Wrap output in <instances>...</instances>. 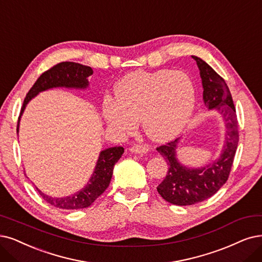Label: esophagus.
Wrapping results in <instances>:
<instances>
[{"instance_id":"1","label":"esophagus","mask_w":262,"mask_h":262,"mask_svg":"<svg viewBox=\"0 0 262 262\" xmlns=\"http://www.w3.org/2000/svg\"><path fill=\"white\" fill-rule=\"evenodd\" d=\"M148 151H149L148 147H144V146H134L129 148V152L132 153H148Z\"/></svg>"}]
</instances>
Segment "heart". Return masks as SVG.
Here are the masks:
<instances>
[{
    "mask_svg": "<svg viewBox=\"0 0 262 262\" xmlns=\"http://www.w3.org/2000/svg\"><path fill=\"white\" fill-rule=\"evenodd\" d=\"M115 99L104 97L102 118L120 134H129L142 122L147 136L171 140L185 129L195 106V86L181 71H135L114 86Z\"/></svg>",
    "mask_w": 262,
    "mask_h": 262,
    "instance_id": "1",
    "label": "heart"
}]
</instances>
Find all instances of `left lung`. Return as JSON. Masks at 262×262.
<instances>
[{"instance_id": "8db88e82", "label": "left lung", "mask_w": 262, "mask_h": 262, "mask_svg": "<svg viewBox=\"0 0 262 262\" xmlns=\"http://www.w3.org/2000/svg\"><path fill=\"white\" fill-rule=\"evenodd\" d=\"M196 61L203 86V101L208 110H216L225 122L226 137L221 153L214 162L201 167H190L177 158L180 138L157 150L168 165L166 177L157 190L170 204L187 206L212 196L225 185L233 164L238 143V129L235 106L225 80L200 57Z\"/></svg>"}]
</instances>
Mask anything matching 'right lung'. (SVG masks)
I'll use <instances>...</instances> for the list:
<instances>
[{"label":"right lung","instance_id":"right-lung-1","mask_svg":"<svg viewBox=\"0 0 262 262\" xmlns=\"http://www.w3.org/2000/svg\"><path fill=\"white\" fill-rule=\"evenodd\" d=\"M93 74V69L89 66L81 63L64 61L54 66L52 69L44 72L28 92L24 100L20 115L18 118L17 134L19 133V123L27 104L30 102L36 95L47 90L64 87V89L74 90H87L89 89V77ZM124 153L123 147H112L100 151L98 160H97L95 169L92 176L84 186L83 189L75 192L74 194L63 198H53L46 195L44 193L35 189L40 195L51 205L61 209H81L91 206L94 201L100 196L104 190L108 188L112 178L113 168Z\"/></svg>","mask_w":262,"mask_h":262}]
</instances>
